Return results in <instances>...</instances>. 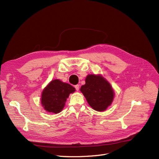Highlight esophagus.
<instances>
[{"label": "esophagus", "instance_id": "34e87169", "mask_svg": "<svg viewBox=\"0 0 159 159\" xmlns=\"http://www.w3.org/2000/svg\"><path fill=\"white\" fill-rule=\"evenodd\" d=\"M74 88H75V89L76 91H78L79 89H80V85H79L78 84V85H75L74 86Z\"/></svg>", "mask_w": 159, "mask_h": 159}]
</instances>
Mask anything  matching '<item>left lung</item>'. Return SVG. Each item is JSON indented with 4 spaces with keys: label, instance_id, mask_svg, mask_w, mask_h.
Segmentation results:
<instances>
[{
    "label": "left lung",
    "instance_id": "left-lung-1",
    "mask_svg": "<svg viewBox=\"0 0 159 159\" xmlns=\"http://www.w3.org/2000/svg\"><path fill=\"white\" fill-rule=\"evenodd\" d=\"M88 103L93 109L103 111L111 104L114 91L107 81L102 75H88L85 84L80 88Z\"/></svg>",
    "mask_w": 159,
    "mask_h": 159
}]
</instances>
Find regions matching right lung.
<instances>
[{
  "mask_svg": "<svg viewBox=\"0 0 159 159\" xmlns=\"http://www.w3.org/2000/svg\"><path fill=\"white\" fill-rule=\"evenodd\" d=\"M75 88L70 84L54 80L48 85L42 93L41 103L46 111L58 113L63 109L70 93H74Z\"/></svg>",
  "mask_w": 159,
  "mask_h": 159,
  "instance_id": "1",
  "label": "right lung"
}]
</instances>
